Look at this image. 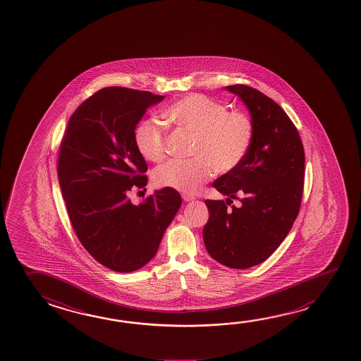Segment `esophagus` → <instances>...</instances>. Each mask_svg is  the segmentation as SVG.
I'll return each mask as SVG.
<instances>
[{
	"mask_svg": "<svg viewBox=\"0 0 361 361\" xmlns=\"http://www.w3.org/2000/svg\"><path fill=\"white\" fill-rule=\"evenodd\" d=\"M183 199L185 202H192V200H195V196L190 195V194H183Z\"/></svg>",
	"mask_w": 361,
	"mask_h": 361,
	"instance_id": "34e87169",
	"label": "esophagus"
}]
</instances>
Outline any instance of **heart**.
<instances>
[{
    "mask_svg": "<svg viewBox=\"0 0 361 361\" xmlns=\"http://www.w3.org/2000/svg\"><path fill=\"white\" fill-rule=\"evenodd\" d=\"M165 119L192 133L191 159H173L156 169L153 181L161 188L194 192L212 171L228 173L246 159L252 146L255 126L243 111H229L227 105L208 96H183L166 109ZM169 130L162 121L147 118L134 130V143L146 159L159 162L167 152Z\"/></svg>",
    "mask_w": 361,
    "mask_h": 361,
    "instance_id": "heart-1",
    "label": "heart"
}]
</instances>
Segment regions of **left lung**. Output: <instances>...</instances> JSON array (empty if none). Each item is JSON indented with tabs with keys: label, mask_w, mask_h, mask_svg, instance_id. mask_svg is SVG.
<instances>
[{
	"label": "left lung",
	"mask_w": 361,
	"mask_h": 361,
	"mask_svg": "<svg viewBox=\"0 0 361 361\" xmlns=\"http://www.w3.org/2000/svg\"><path fill=\"white\" fill-rule=\"evenodd\" d=\"M250 110L252 146L235 170L213 186L227 200H210L202 238L209 255L232 269L264 262L297 219L304 188V148L297 128L276 102L246 85L227 86ZM235 198L237 209L230 207Z\"/></svg>",
	"instance_id": "1"
}]
</instances>
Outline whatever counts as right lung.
I'll use <instances>...</instances> for the list:
<instances>
[{"label": "right lung", "instance_id": "obj_1", "mask_svg": "<svg viewBox=\"0 0 361 361\" xmlns=\"http://www.w3.org/2000/svg\"><path fill=\"white\" fill-rule=\"evenodd\" d=\"M162 99L127 87L99 90L75 110L59 146L58 180L71 226L86 251L114 271L149 262L181 207L170 188L140 205L129 199L148 181L134 130L147 108Z\"/></svg>", "mask_w": 361, "mask_h": 361}]
</instances>
